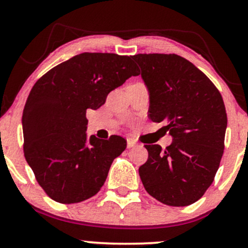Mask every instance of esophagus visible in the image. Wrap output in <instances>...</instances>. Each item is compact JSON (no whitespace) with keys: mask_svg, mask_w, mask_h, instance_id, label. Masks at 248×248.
<instances>
[{"mask_svg":"<svg viewBox=\"0 0 248 248\" xmlns=\"http://www.w3.org/2000/svg\"><path fill=\"white\" fill-rule=\"evenodd\" d=\"M138 146V143H136V141H134L133 139H128L127 140V147L128 148H134Z\"/></svg>","mask_w":248,"mask_h":248,"instance_id":"34e87169","label":"esophagus"}]
</instances>
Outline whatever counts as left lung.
<instances>
[{"mask_svg": "<svg viewBox=\"0 0 248 248\" xmlns=\"http://www.w3.org/2000/svg\"><path fill=\"white\" fill-rule=\"evenodd\" d=\"M149 92V119L164 121L172 142L166 149L146 144L139 168L144 189L161 203L186 206L211 186L224 153L227 115L217 87L192 62L170 53H139Z\"/></svg>", "mask_w": 248, "mask_h": 248, "instance_id": "left-lung-1", "label": "left lung"}]
</instances>
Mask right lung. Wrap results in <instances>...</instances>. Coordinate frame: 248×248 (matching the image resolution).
Returning <instances> with one entry per match:
<instances>
[{
  "label": "right lung",
  "mask_w": 248,
  "mask_h": 248,
  "mask_svg": "<svg viewBox=\"0 0 248 248\" xmlns=\"http://www.w3.org/2000/svg\"><path fill=\"white\" fill-rule=\"evenodd\" d=\"M139 71L132 57L84 52L62 62L33 85L22 116L24 156L53 201L75 204L98 193L127 141L87 139V109Z\"/></svg>",
  "instance_id": "right-lung-1"
}]
</instances>
